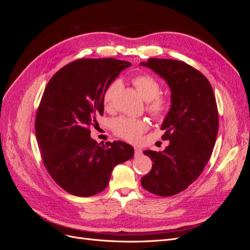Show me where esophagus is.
I'll return each instance as SVG.
<instances>
[{"label": "esophagus", "instance_id": "34e87169", "mask_svg": "<svg viewBox=\"0 0 250 250\" xmlns=\"http://www.w3.org/2000/svg\"><path fill=\"white\" fill-rule=\"evenodd\" d=\"M142 149L140 147H134V153L135 155H141L142 154Z\"/></svg>", "mask_w": 250, "mask_h": 250}]
</instances>
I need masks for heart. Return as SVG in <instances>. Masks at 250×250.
I'll return each mask as SVG.
<instances>
[{
    "instance_id": "obj_1",
    "label": "heart",
    "mask_w": 250,
    "mask_h": 250,
    "mask_svg": "<svg viewBox=\"0 0 250 250\" xmlns=\"http://www.w3.org/2000/svg\"><path fill=\"white\" fill-rule=\"evenodd\" d=\"M133 84L144 100L148 101L147 111L156 120L164 119L170 110V98L160 95L161 83L149 74H142L134 77ZM121 82L113 80L105 88L103 94L104 108L110 110L113 107V100L120 88ZM148 123L144 119H137L131 117H120L112 121V130L118 137L129 142H138L142 134L148 129Z\"/></svg>"
}]
</instances>
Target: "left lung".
<instances>
[{"label":"left lung","mask_w":250,"mask_h":250,"mask_svg":"<svg viewBox=\"0 0 250 250\" xmlns=\"http://www.w3.org/2000/svg\"><path fill=\"white\" fill-rule=\"evenodd\" d=\"M141 65L160 75L171 89V107L162 125L163 152L145 150L152 169L142 187L162 197L176 195L199 177L213 152L219 128L216 98L202 73L184 62L149 58Z\"/></svg>","instance_id":"obj_1"}]
</instances>
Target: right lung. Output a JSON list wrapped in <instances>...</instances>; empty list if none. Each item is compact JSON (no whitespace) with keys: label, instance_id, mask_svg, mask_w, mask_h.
<instances>
[{"label":"right lung","instance_id":"obj_1","mask_svg":"<svg viewBox=\"0 0 250 250\" xmlns=\"http://www.w3.org/2000/svg\"><path fill=\"white\" fill-rule=\"evenodd\" d=\"M130 62L84 58L54 74L44 88L35 118V133L44 167L64 191L89 197L105 190L112 169L133 157L129 144H98L89 127L102 116L103 94Z\"/></svg>","mask_w":250,"mask_h":250}]
</instances>
